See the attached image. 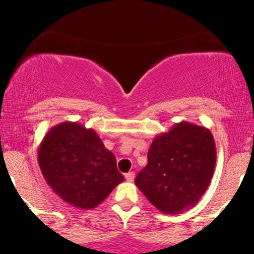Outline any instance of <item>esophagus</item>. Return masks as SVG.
<instances>
[{
  "mask_svg": "<svg viewBox=\"0 0 254 254\" xmlns=\"http://www.w3.org/2000/svg\"><path fill=\"white\" fill-rule=\"evenodd\" d=\"M125 179H127V182H133V179H135V173H133V172H129V173L125 174Z\"/></svg>",
  "mask_w": 254,
  "mask_h": 254,
  "instance_id": "esophagus-1",
  "label": "esophagus"
}]
</instances>
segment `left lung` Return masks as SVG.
Masks as SVG:
<instances>
[{
  "label": "left lung",
  "mask_w": 254,
  "mask_h": 254,
  "mask_svg": "<svg viewBox=\"0 0 254 254\" xmlns=\"http://www.w3.org/2000/svg\"><path fill=\"white\" fill-rule=\"evenodd\" d=\"M216 164V147L210 130L180 122L154 138L148 165L135 184L164 214H182L194 205L208 189Z\"/></svg>",
  "instance_id": "left-lung-1"
}]
</instances>
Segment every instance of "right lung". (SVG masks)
I'll list each match as a JSON object with an SVG mask.
<instances>
[{"mask_svg": "<svg viewBox=\"0 0 254 254\" xmlns=\"http://www.w3.org/2000/svg\"><path fill=\"white\" fill-rule=\"evenodd\" d=\"M38 162L55 193L80 209L95 208L124 180L98 133L72 122L51 127L38 148Z\"/></svg>", "mask_w": 254, "mask_h": 254, "instance_id": "add662e5", "label": "right lung"}]
</instances>
